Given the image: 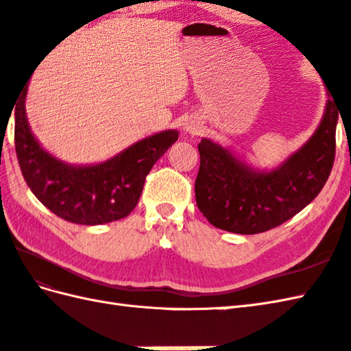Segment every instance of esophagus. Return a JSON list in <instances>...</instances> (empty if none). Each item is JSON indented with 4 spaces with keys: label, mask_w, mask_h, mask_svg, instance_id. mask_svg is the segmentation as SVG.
<instances>
[{
    "label": "esophagus",
    "mask_w": 351,
    "mask_h": 351,
    "mask_svg": "<svg viewBox=\"0 0 351 351\" xmlns=\"http://www.w3.org/2000/svg\"><path fill=\"white\" fill-rule=\"evenodd\" d=\"M200 128H202V125L197 121V119H189L187 122L184 123V131L191 134V136H196V134L200 132Z\"/></svg>",
    "instance_id": "1"
}]
</instances>
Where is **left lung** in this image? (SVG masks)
<instances>
[{"label":"left lung","instance_id":"1","mask_svg":"<svg viewBox=\"0 0 351 351\" xmlns=\"http://www.w3.org/2000/svg\"><path fill=\"white\" fill-rule=\"evenodd\" d=\"M339 114L337 99H327L314 136L271 171L255 170L226 147L202 138L195 184L200 213L213 226L243 235L265 232L294 217L329 180Z\"/></svg>","mask_w":351,"mask_h":351}]
</instances>
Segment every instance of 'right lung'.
Returning a JSON list of instances; mask_svg holds the SVG:
<instances>
[{"label": "right lung", "mask_w": 351, "mask_h": 351, "mask_svg": "<svg viewBox=\"0 0 351 351\" xmlns=\"http://www.w3.org/2000/svg\"><path fill=\"white\" fill-rule=\"evenodd\" d=\"M25 96L27 86L13 106L14 149L22 176L49 211L78 225H102L126 217L138 204L147 173L180 134L162 131L106 162L71 166L37 143L25 116Z\"/></svg>", "instance_id": "right-lung-1"}]
</instances>
